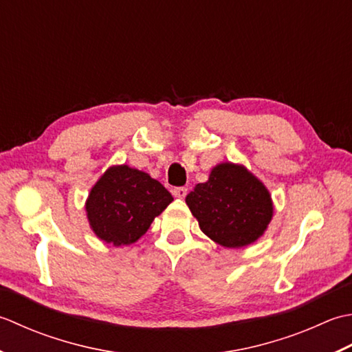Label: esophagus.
<instances>
[{
  "label": "esophagus",
  "mask_w": 352,
  "mask_h": 352,
  "mask_svg": "<svg viewBox=\"0 0 352 352\" xmlns=\"http://www.w3.org/2000/svg\"><path fill=\"white\" fill-rule=\"evenodd\" d=\"M186 195H188V188L186 186H177V188L173 190V196L177 199H185Z\"/></svg>",
  "instance_id": "34e87169"
}]
</instances>
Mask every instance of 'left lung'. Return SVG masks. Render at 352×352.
Returning a JSON list of instances; mask_svg holds the SVG:
<instances>
[{
  "mask_svg": "<svg viewBox=\"0 0 352 352\" xmlns=\"http://www.w3.org/2000/svg\"><path fill=\"white\" fill-rule=\"evenodd\" d=\"M202 232L225 248H243L266 231L274 214L269 191L249 171L231 162L214 167L205 184L185 199Z\"/></svg>",
  "mask_w": 352,
  "mask_h": 352,
  "instance_id": "left-lung-1",
  "label": "left lung"
}]
</instances>
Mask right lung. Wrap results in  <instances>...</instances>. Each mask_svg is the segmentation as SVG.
Instances as JSON below:
<instances>
[{
  "instance_id": "obj_1",
  "label": "right lung",
  "mask_w": 352,
  "mask_h": 352,
  "mask_svg": "<svg viewBox=\"0 0 352 352\" xmlns=\"http://www.w3.org/2000/svg\"><path fill=\"white\" fill-rule=\"evenodd\" d=\"M173 196L144 171L111 167L91 190L88 220L98 239L113 246L131 245L147 232Z\"/></svg>"
}]
</instances>
